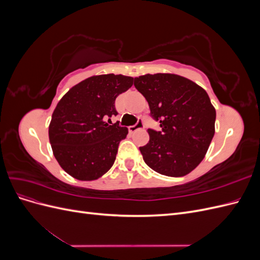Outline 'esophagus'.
Segmentation results:
<instances>
[{"label":"esophagus","mask_w":260,"mask_h":260,"mask_svg":"<svg viewBox=\"0 0 260 260\" xmlns=\"http://www.w3.org/2000/svg\"><path fill=\"white\" fill-rule=\"evenodd\" d=\"M142 128H144V123H143L142 119H139L136 124H133V125H130V127H128L130 132H136L137 130L142 129Z\"/></svg>","instance_id":"1"}]
</instances>
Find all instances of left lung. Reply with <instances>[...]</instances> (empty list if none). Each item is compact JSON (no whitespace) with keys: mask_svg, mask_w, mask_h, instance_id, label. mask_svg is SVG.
I'll return each instance as SVG.
<instances>
[{"mask_svg":"<svg viewBox=\"0 0 260 260\" xmlns=\"http://www.w3.org/2000/svg\"><path fill=\"white\" fill-rule=\"evenodd\" d=\"M160 131L148 129L149 141L140 147L145 164L160 175L182 177L203 160L215 135L216 109L199 84L174 74L135 78Z\"/></svg>","mask_w":260,"mask_h":260,"instance_id":"1","label":"left lung"}]
</instances>
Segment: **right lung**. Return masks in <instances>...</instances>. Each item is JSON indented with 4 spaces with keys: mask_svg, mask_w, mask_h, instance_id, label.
<instances>
[{
    "mask_svg": "<svg viewBox=\"0 0 260 260\" xmlns=\"http://www.w3.org/2000/svg\"><path fill=\"white\" fill-rule=\"evenodd\" d=\"M133 84V78L100 75L73 86L54 109L49 127L55 158L68 175L96 180L112 168L120 141L128 129L111 123L118 113L116 98Z\"/></svg>",
    "mask_w": 260,
    "mask_h": 260,
    "instance_id": "obj_1",
    "label": "right lung"
}]
</instances>
